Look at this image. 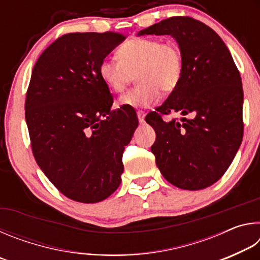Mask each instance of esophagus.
Returning a JSON list of instances; mask_svg holds the SVG:
<instances>
[{
	"label": "esophagus",
	"mask_w": 260,
	"mask_h": 260,
	"mask_svg": "<svg viewBox=\"0 0 260 260\" xmlns=\"http://www.w3.org/2000/svg\"><path fill=\"white\" fill-rule=\"evenodd\" d=\"M144 117H146V113H144L143 111H138V118H139V121L141 122V124L144 121Z\"/></svg>",
	"instance_id": "obj_1"
}]
</instances>
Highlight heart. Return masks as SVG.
Listing matches in <instances>:
<instances>
[{
	"mask_svg": "<svg viewBox=\"0 0 260 260\" xmlns=\"http://www.w3.org/2000/svg\"><path fill=\"white\" fill-rule=\"evenodd\" d=\"M184 70L183 54L174 41L158 38H134L122 43L118 58L100 63V77L109 89L121 93L136 74L139 85L121 95L118 103L127 108H150L160 90L171 93L179 86Z\"/></svg>",
	"mask_w": 260,
	"mask_h": 260,
	"instance_id": "obj_1",
	"label": "heart"
}]
</instances>
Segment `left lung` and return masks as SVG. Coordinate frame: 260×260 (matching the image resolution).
Masks as SVG:
<instances>
[{
  "mask_svg": "<svg viewBox=\"0 0 260 260\" xmlns=\"http://www.w3.org/2000/svg\"><path fill=\"white\" fill-rule=\"evenodd\" d=\"M171 35L183 54L179 86L146 121L156 132L151 151L167 181L186 190L217 182L232 164L243 138V88L225 42L190 17H171L138 35ZM190 113L191 118L162 120V114Z\"/></svg>",
  "mask_w": 260,
  "mask_h": 260,
  "instance_id": "1",
  "label": "left lung"
}]
</instances>
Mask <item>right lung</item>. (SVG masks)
<instances>
[{"instance_id":"obj_1","label":"right lung","mask_w":260,"mask_h":260,"mask_svg":"<svg viewBox=\"0 0 260 260\" xmlns=\"http://www.w3.org/2000/svg\"><path fill=\"white\" fill-rule=\"evenodd\" d=\"M125 40L120 33H69L35 63L25 117L35 160L70 200L98 203L116 191L122 151L139 125L133 108L111 110L100 63Z\"/></svg>"}]
</instances>
